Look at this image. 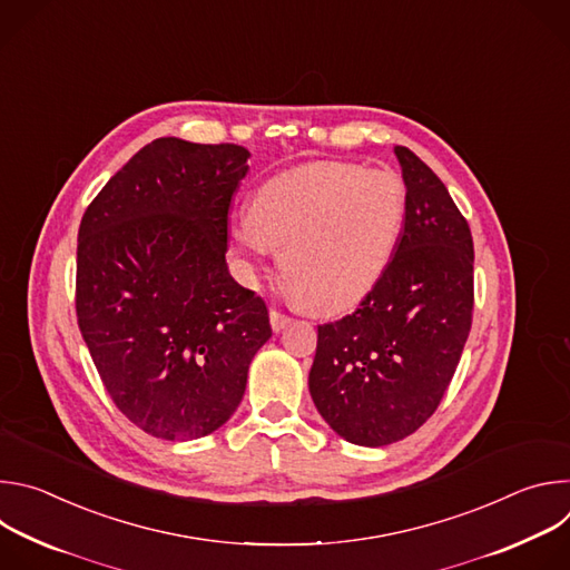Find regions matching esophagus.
Listing matches in <instances>:
<instances>
[{
    "label": "esophagus",
    "instance_id": "1",
    "mask_svg": "<svg viewBox=\"0 0 570 570\" xmlns=\"http://www.w3.org/2000/svg\"><path fill=\"white\" fill-rule=\"evenodd\" d=\"M288 324H291V317L286 313H282L277 308L271 311V327H273V332H282L284 327H288Z\"/></svg>",
    "mask_w": 570,
    "mask_h": 570
}]
</instances>
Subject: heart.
<instances>
[{"instance_id":"obj_1","label":"heart","mask_w":570,"mask_h":570,"mask_svg":"<svg viewBox=\"0 0 570 570\" xmlns=\"http://www.w3.org/2000/svg\"><path fill=\"white\" fill-rule=\"evenodd\" d=\"M403 223L405 187L394 171L315 161L264 183L232 234L250 268L282 248L295 297L345 311L385 273Z\"/></svg>"}]
</instances>
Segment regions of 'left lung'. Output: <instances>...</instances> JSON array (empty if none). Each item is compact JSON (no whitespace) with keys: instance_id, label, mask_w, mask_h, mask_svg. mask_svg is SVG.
I'll return each mask as SVG.
<instances>
[{"instance_id":"1","label":"left lung","mask_w":570,"mask_h":570,"mask_svg":"<svg viewBox=\"0 0 570 570\" xmlns=\"http://www.w3.org/2000/svg\"><path fill=\"white\" fill-rule=\"evenodd\" d=\"M405 223L392 262L343 320L320 324L308 392L317 413L358 446L415 433L460 363L473 311V238L444 183L394 146Z\"/></svg>"}]
</instances>
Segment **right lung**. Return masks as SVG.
<instances>
[{"label": "right lung", "mask_w": 570, "mask_h": 570, "mask_svg": "<svg viewBox=\"0 0 570 570\" xmlns=\"http://www.w3.org/2000/svg\"><path fill=\"white\" fill-rule=\"evenodd\" d=\"M248 157L236 144L159 137L80 220L78 327L117 409L153 438L220 429L273 336L264 299L225 262L227 212Z\"/></svg>", "instance_id": "add662e5"}]
</instances>
